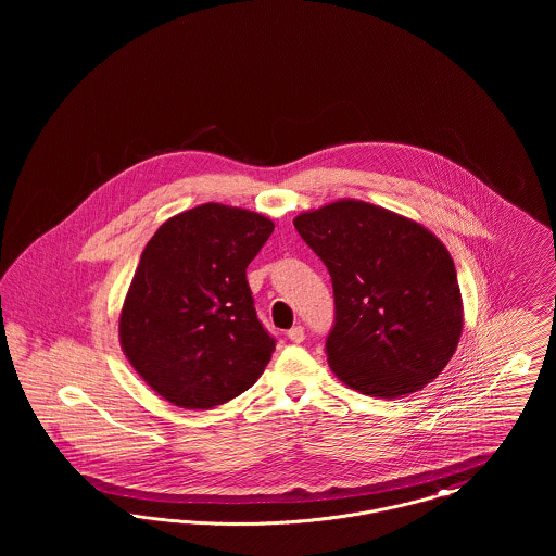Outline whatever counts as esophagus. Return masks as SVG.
<instances>
[{
    "label": "esophagus",
    "instance_id": "obj_1",
    "mask_svg": "<svg viewBox=\"0 0 556 556\" xmlns=\"http://www.w3.org/2000/svg\"><path fill=\"white\" fill-rule=\"evenodd\" d=\"M288 338H290L293 344H300V342H304V327H302V325H295V327H291L290 331H288Z\"/></svg>",
    "mask_w": 556,
    "mask_h": 556
}]
</instances>
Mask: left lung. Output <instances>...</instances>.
<instances>
[{"label": "left lung", "instance_id": "obj_1", "mask_svg": "<svg viewBox=\"0 0 556 556\" xmlns=\"http://www.w3.org/2000/svg\"><path fill=\"white\" fill-rule=\"evenodd\" d=\"M325 263L336 298L327 361L348 388L413 394L448 365L463 333V298L446 245L421 223L361 200L293 218Z\"/></svg>", "mask_w": 556, "mask_h": 556}]
</instances>
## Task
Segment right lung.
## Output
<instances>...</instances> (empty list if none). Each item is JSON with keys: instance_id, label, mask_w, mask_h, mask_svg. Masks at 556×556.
I'll use <instances>...</instances> for the list:
<instances>
[{"instance_id": "obj_1", "label": "right lung", "mask_w": 556, "mask_h": 556, "mask_svg": "<svg viewBox=\"0 0 556 556\" xmlns=\"http://www.w3.org/2000/svg\"><path fill=\"white\" fill-rule=\"evenodd\" d=\"M273 229L265 214L208 202L162 223L141 252L118 338L170 404L214 408L263 375L275 340L256 317L245 268Z\"/></svg>"}]
</instances>
